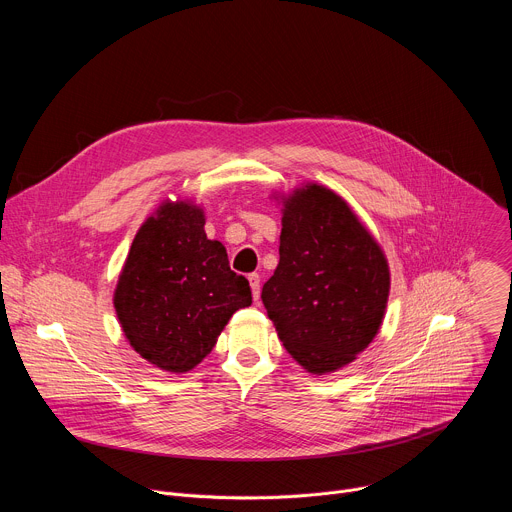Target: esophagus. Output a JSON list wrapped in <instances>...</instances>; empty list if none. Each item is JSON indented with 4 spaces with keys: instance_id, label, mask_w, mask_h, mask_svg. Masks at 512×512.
<instances>
[{
    "instance_id": "obj_1",
    "label": "esophagus",
    "mask_w": 512,
    "mask_h": 512,
    "mask_svg": "<svg viewBox=\"0 0 512 512\" xmlns=\"http://www.w3.org/2000/svg\"><path fill=\"white\" fill-rule=\"evenodd\" d=\"M247 279H249V285H251V289H253L255 302H259V296H261V277H259L257 273H249Z\"/></svg>"
}]
</instances>
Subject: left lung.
Returning a JSON list of instances; mask_svg holds the SVG:
<instances>
[{
  "instance_id": "8db88e82",
  "label": "left lung",
  "mask_w": 512,
  "mask_h": 512,
  "mask_svg": "<svg viewBox=\"0 0 512 512\" xmlns=\"http://www.w3.org/2000/svg\"><path fill=\"white\" fill-rule=\"evenodd\" d=\"M387 296L383 251L340 196L314 184L285 202L279 263L261 300L304 369L352 362L379 332Z\"/></svg>"
}]
</instances>
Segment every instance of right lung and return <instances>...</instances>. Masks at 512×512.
<instances>
[{
    "instance_id": "1",
    "label": "right lung",
    "mask_w": 512,
    "mask_h": 512,
    "mask_svg": "<svg viewBox=\"0 0 512 512\" xmlns=\"http://www.w3.org/2000/svg\"><path fill=\"white\" fill-rule=\"evenodd\" d=\"M249 281L206 239L204 214L166 204L135 235L115 289L129 344L156 367L186 373L212 350L229 318L251 306Z\"/></svg>"
}]
</instances>
